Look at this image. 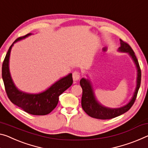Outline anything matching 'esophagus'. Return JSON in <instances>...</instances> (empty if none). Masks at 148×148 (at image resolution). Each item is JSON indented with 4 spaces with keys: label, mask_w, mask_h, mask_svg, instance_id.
I'll list each match as a JSON object with an SVG mask.
<instances>
[{
    "label": "esophagus",
    "mask_w": 148,
    "mask_h": 148,
    "mask_svg": "<svg viewBox=\"0 0 148 148\" xmlns=\"http://www.w3.org/2000/svg\"><path fill=\"white\" fill-rule=\"evenodd\" d=\"M72 78H73V80L74 82L78 81L79 78H80V74H79L78 72L75 71L73 72V74H72Z\"/></svg>",
    "instance_id": "esophagus-1"
}]
</instances>
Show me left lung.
<instances>
[{
    "instance_id": "obj_1",
    "label": "left lung",
    "mask_w": 148,
    "mask_h": 148,
    "mask_svg": "<svg viewBox=\"0 0 148 148\" xmlns=\"http://www.w3.org/2000/svg\"><path fill=\"white\" fill-rule=\"evenodd\" d=\"M120 41L121 47L118 49V51L121 53H127L132 58L137 69L136 87L132 99L125 106L119 108L107 107L102 105L96 99L94 90H93L92 84L90 79L84 78H82L79 82L80 86L82 88V107L84 111L89 116L93 118L105 120V119H111L121 115L127 112L132 107L136 98L138 91L140 88V83H141V70H140L137 58L131 47L128 43L124 42L122 39H120Z\"/></svg>"
}]
</instances>
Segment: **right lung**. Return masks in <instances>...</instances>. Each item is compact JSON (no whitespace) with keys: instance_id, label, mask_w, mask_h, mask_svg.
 Wrapping results in <instances>:
<instances>
[{"instance_id":"obj_1","label":"right lung","mask_w":148,"mask_h":148,"mask_svg":"<svg viewBox=\"0 0 148 148\" xmlns=\"http://www.w3.org/2000/svg\"><path fill=\"white\" fill-rule=\"evenodd\" d=\"M31 35L32 34H27L24 36L18 37L11 45L2 63V77L6 94L12 103L29 114L34 115H46L57 107L59 95L72 86L73 83L72 74L70 73L58 79L41 93H29L18 90L12 79L9 69V58L11 49L16 42L26 38Z\"/></svg>"}]
</instances>
